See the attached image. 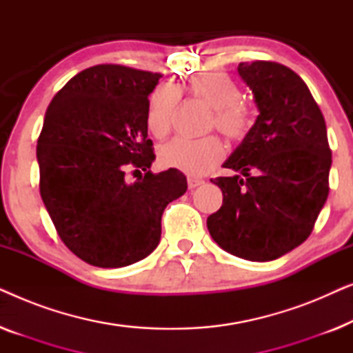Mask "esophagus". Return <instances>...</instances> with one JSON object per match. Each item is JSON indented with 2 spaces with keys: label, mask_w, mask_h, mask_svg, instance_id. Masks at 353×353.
I'll return each instance as SVG.
<instances>
[{
  "label": "esophagus",
  "mask_w": 353,
  "mask_h": 353,
  "mask_svg": "<svg viewBox=\"0 0 353 353\" xmlns=\"http://www.w3.org/2000/svg\"><path fill=\"white\" fill-rule=\"evenodd\" d=\"M202 183H204V180H202V178H196V176H192V175L188 176V188H190V190H194V188L201 186Z\"/></svg>",
  "instance_id": "esophagus-1"
}]
</instances>
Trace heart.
<instances>
[{"instance_id":"1","label":"heart","mask_w":353,"mask_h":353,"mask_svg":"<svg viewBox=\"0 0 353 353\" xmlns=\"http://www.w3.org/2000/svg\"><path fill=\"white\" fill-rule=\"evenodd\" d=\"M188 94L212 108L210 128H216L226 139L241 143L252 130V112L243 101L239 85L225 72H205L188 81ZM180 93L176 88L161 85L149 98L146 123L156 138L170 132ZM225 148L214 134L201 139L173 138L163 143L157 159L163 167L178 168L188 175H204L221 161Z\"/></svg>"}]
</instances>
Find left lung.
<instances>
[{"label":"left lung","mask_w":353,"mask_h":353,"mask_svg":"<svg viewBox=\"0 0 353 353\" xmlns=\"http://www.w3.org/2000/svg\"><path fill=\"white\" fill-rule=\"evenodd\" d=\"M260 110L225 168L212 180L223 204L207 219L216 244L236 257L268 262L305 241L330 194L326 123L301 77L273 61L241 62Z\"/></svg>","instance_id":"left-lung-1"}]
</instances>
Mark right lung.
<instances>
[{
  "label": "right lung",
  "instance_id": "obj_1",
  "mask_svg": "<svg viewBox=\"0 0 353 353\" xmlns=\"http://www.w3.org/2000/svg\"><path fill=\"white\" fill-rule=\"evenodd\" d=\"M161 74L119 64L81 70L52 98L37 144L40 194L70 252L101 268L157 248L162 214L188 190L176 168L152 173L149 94ZM143 170L126 181V168Z\"/></svg>",
  "mask_w": 353,
  "mask_h": 353
}]
</instances>
